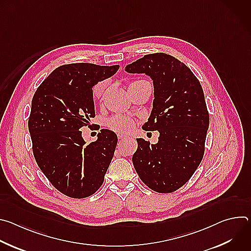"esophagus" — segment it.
Segmentation results:
<instances>
[{"label": "esophagus", "mask_w": 251, "mask_h": 251, "mask_svg": "<svg viewBox=\"0 0 251 251\" xmlns=\"http://www.w3.org/2000/svg\"><path fill=\"white\" fill-rule=\"evenodd\" d=\"M126 138H127L126 135H124V134H122V133H119V134H118V139H119V140H124V139H126Z\"/></svg>", "instance_id": "34e87169"}]
</instances>
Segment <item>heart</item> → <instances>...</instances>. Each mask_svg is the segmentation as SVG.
<instances>
[{
    "instance_id": "heart-1",
    "label": "heart",
    "mask_w": 251,
    "mask_h": 251,
    "mask_svg": "<svg viewBox=\"0 0 251 251\" xmlns=\"http://www.w3.org/2000/svg\"><path fill=\"white\" fill-rule=\"evenodd\" d=\"M107 82L106 81H100L98 82L94 87H93V96L95 98H99L101 97V95L103 94L105 88H106ZM108 127L118 133H128L130 132L133 128H134V121L133 119H131L130 117L127 116H123V115H115L113 117H111L108 120V123H107Z\"/></svg>"
}]
</instances>
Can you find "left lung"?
<instances>
[{
    "label": "left lung",
    "instance_id": "obj_1",
    "mask_svg": "<svg viewBox=\"0 0 251 251\" xmlns=\"http://www.w3.org/2000/svg\"><path fill=\"white\" fill-rule=\"evenodd\" d=\"M125 71L152 79L153 108L142 128L160 133L156 144L137 139L134 168L151 190L172 193L190 180L203 157L209 117L202 88L186 64L162 52L137 59Z\"/></svg>",
    "mask_w": 251,
    "mask_h": 251
}]
</instances>
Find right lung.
I'll return each mask as SVG.
<instances>
[{
	"label": "right lung",
	"mask_w": 251,
	"mask_h": 251,
	"mask_svg": "<svg viewBox=\"0 0 251 251\" xmlns=\"http://www.w3.org/2000/svg\"><path fill=\"white\" fill-rule=\"evenodd\" d=\"M118 69V64L61 65L32 97L28 131L34 159L53 187L70 198L93 195L113 158L118 141L113 131L102 129L86 145L80 128L95 115L93 86Z\"/></svg>",
	"instance_id": "add662e5"
}]
</instances>
